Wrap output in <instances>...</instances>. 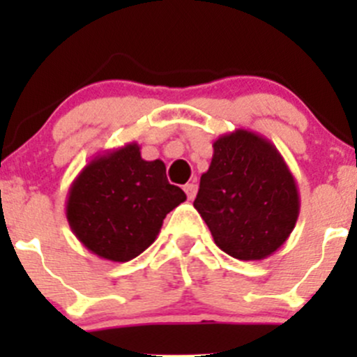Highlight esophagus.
I'll list each match as a JSON object with an SVG mask.
<instances>
[{
    "label": "esophagus",
    "instance_id": "34e87169",
    "mask_svg": "<svg viewBox=\"0 0 357 357\" xmlns=\"http://www.w3.org/2000/svg\"><path fill=\"white\" fill-rule=\"evenodd\" d=\"M183 190H185L188 200L195 199V195H197V185H195V183H186V185L183 186Z\"/></svg>",
    "mask_w": 357,
    "mask_h": 357
}]
</instances>
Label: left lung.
I'll list each match as a JSON object with an SVG mask.
<instances>
[{
  "instance_id": "1",
  "label": "left lung",
  "mask_w": 357,
  "mask_h": 357,
  "mask_svg": "<svg viewBox=\"0 0 357 357\" xmlns=\"http://www.w3.org/2000/svg\"><path fill=\"white\" fill-rule=\"evenodd\" d=\"M212 146L193 207L228 255L269 257L297 222L301 199L294 174L276 146L248 129L219 136Z\"/></svg>"
}]
</instances>
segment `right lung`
Wrapping results in <instances>:
<instances>
[{
	"label": "right lung",
	"instance_id": "1",
	"mask_svg": "<svg viewBox=\"0 0 357 357\" xmlns=\"http://www.w3.org/2000/svg\"><path fill=\"white\" fill-rule=\"evenodd\" d=\"M186 200L162 160L142 158L138 143L96 155L70 185L66 214L89 252L128 262L155 242L165 215Z\"/></svg>",
	"mask_w": 357,
	"mask_h": 357
}]
</instances>
